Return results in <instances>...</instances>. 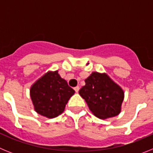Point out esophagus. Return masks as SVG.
Returning <instances> with one entry per match:
<instances>
[{
  "label": "esophagus",
  "instance_id": "34e87169",
  "mask_svg": "<svg viewBox=\"0 0 153 153\" xmlns=\"http://www.w3.org/2000/svg\"><path fill=\"white\" fill-rule=\"evenodd\" d=\"M79 86H76V87H74V90H75V91L76 92V93H77V92L79 91Z\"/></svg>",
  "mask_w": 153,
  "mask_h": 153
}]
</instances>
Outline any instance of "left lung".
I'll list each match as a JSON object with an SVG mask.
<instances>
[{
	"instance_id": "1",
	"label": "left lung",
	"mask_w": 153,
	"mask_h": 153,
	"mask_svg": "<svg viewBox=\"0 0 153 153\" xmlns=\"http://www.w3.org/2000/svg\"><path fill=\"white\" fill-rule=\"evenodd\" d=\"M85 83L79 93L96 117L107 119L120 113L124 92L107 74L93 72Z\"/></svg>"
}]
</instances>
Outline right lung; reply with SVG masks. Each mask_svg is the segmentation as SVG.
<instances>
[{"label":"right lung","mask_w":153,"mask_h":153,"mask_svg":"<svg viewBox=\"0 0 153 153\" xmlns=\"http://www.w3.org/2000/svg\"><path fill=\"white\" fill-rule=\"evenodd\" d=\"M30 93L35 111L51 119L63 113L75 91L56 70L47 72L37 79L30 87Z\"/></svg>","instance_id":"add662e5"}]
</instances>
